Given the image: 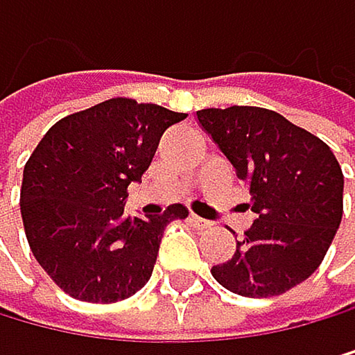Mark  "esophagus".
Here are the masks:
<instances>
[{
  "label": "esophagus",
  "mask_w": 355,
  "mask_h": 355,
  "mask_svg": "<svg viewBox=\"0 0 355 355\" xmlns=\"http://www.w3.org/2000/svg\"><path fill=\"white\" fill-rule=\"evenodd\" d=\"M191 224L196 227L198 231H209L211 227H213V222H209V220H205V218H200V216H196V213H191Z\"/></svg>",
  "instance_id": "34e87169"
}]
</instances>
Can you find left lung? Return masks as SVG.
Masks as SVG:
<instances>
[{"mask_svg": "<svg viewBox=\"0 0 355 355\" xmlns=\"http://www.w3.org/2000/svg\"><path fill=\"white\" fill-rule=\"evenodd\" d=\"M198 119L251 193L255 213L213 278L244 298L286 293L320 267L340 227V164L320 137L269 108H202Z\"/></svg>", "mask_w": 355, "mask_h": 355, "instance_id": "left-lung-1", "label": "left lung"}]
</instances>
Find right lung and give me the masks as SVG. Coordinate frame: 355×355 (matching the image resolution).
<instances>
[{"label":"right lung","instance_id":"obj_1","mask_svg":"<svg viewBox=\"0 0 355 355\" xmlns=\"http://www.w3.org/2000/svg\"><path fill=\"white\" fill-rule=\"evenodd\" d=\"M184 117L113 97L62 117L33 150L19 193L26 240L71 298L111 304L148 282L166 224L189 211L171 205L153 218H124V200L162 133Z\"/></svg>","mask_w":355,"mask_h":355}]
</instances>
